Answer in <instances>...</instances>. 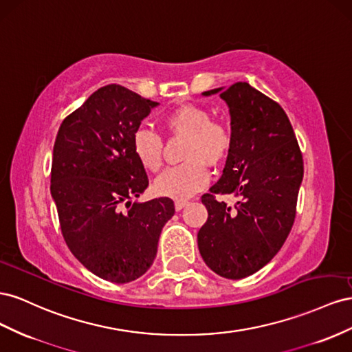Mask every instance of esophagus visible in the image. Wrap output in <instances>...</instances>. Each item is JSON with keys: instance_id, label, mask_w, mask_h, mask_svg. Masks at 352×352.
Here are the masks:
<instances>
[{"instance_id": "esophagus-1", "label": "esophagus", "mask_w": 352, "mask_h": 352, "mask_svg": "<svg viewBox=\"0 0 352 352\" xmlns=\"http://www.w3.org/2000/svg\"><path fill=\"white\" fill-rule=\"evenodd\" d=\"M187 204H188L187 200H175V209L177 210H182Z\"/></svg>"}]
</instances>
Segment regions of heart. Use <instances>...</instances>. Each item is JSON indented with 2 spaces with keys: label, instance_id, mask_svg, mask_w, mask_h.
<instances>
[{
  "label": "heart",
  "instance_id": "heart-1",
  "mask_svg": "<svg viewBox=\"0 0 352 352\" xmlns=\"http://www.w3.org/2000/svg\"><path fill=\"white\" fill-rule=\"evenodd\" d=\"M164 125L169 133L186 137L182 165L166 169L156 178L153 192L157 196L184 200L202 190L209 182L206 164H223L232 152L233 135L230 128L212 120L206 109L186 104L165 116ZM133 153L148 173H157L164 164V140L150 128H138L133 134Z\"/></svg>",
  "mask_w": 352,
  "mask_h": 352
}]
</instances>
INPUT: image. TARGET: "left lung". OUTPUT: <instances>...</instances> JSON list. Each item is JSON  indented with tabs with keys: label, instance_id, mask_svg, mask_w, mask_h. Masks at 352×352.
Segmentation results:
<instances>
[{
	"label": "left lung",
	"instance_id": "obj_1",
	"mask_svg": "<svg viewBox=\"0 0 352 352\" xmlns=\"http://www.w3.org/2000/svg\"><path fill=\"white\" fill-rule=\"evenodd\" d=\"M219 93L232 116L233 147L219 182L202 196L208 219L197 233L206 265L226 278H245L268 264L292 230L302 153L289 118L277 102L248 82ZM232 194L234 206L216 195Z\"/></svg>",
	"mask_w": 352,
	"mask_h": 352
}]
</instances>
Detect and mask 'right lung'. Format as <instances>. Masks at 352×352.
<instances>
[{"label":"right lung","instance_id":"1","mask_svg":"<svg viewBox=\"0 0 352 352\" xmlns=\"http://www.w3.org/2000/svg\"><path fill=\"white\" fill-rule=\"evenodd\" d=\"M157 103L122 85L98 88L67 115L53 150L52 196L70 252L112 283H128L153 264L169 197L131 204L148 187L133 153V134Z\"/></svg>","mask_w":352,"mask_h":352}]
</instances>
